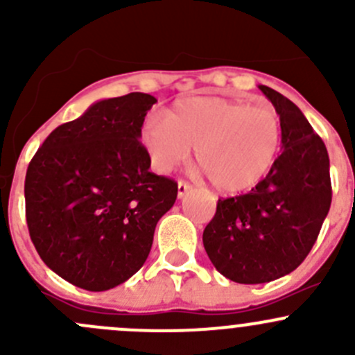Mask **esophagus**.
Segmentation results:
<instances>
[{
  "label": "esophagus",
  "mask_w": 355,
  "mask_h": 355,
  "mask_svg": "<svg viewBox=\"0 0 355 355\" xmlns=\"http://www.w3.org/2000/svg\"><path fill=\"white\" fill-rule=\"evenodd\" d=\"M189 192H192V187L189 184H185V182H178V192H177V196H178V199H184L185 196L189 194Z\"/></svg>",
  "instance_id": "34e87169"
}]
</instances>
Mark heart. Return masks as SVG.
Segmentation results:
<instances>
[{
    "mask_svg": "<svg viewBox=\"0 0 355 355\" xmlns=\"http://www.w3.org/2000/svg\"><path fill=\"white\" fill-rule=\"evenodd\" d=\"M284 139L280 114L270 105L241 99L192 96L175 101L164 120L151 121L141 135L153 166L161 173L191 157L221 194L250 191L277 163Z\"/></svg>",
    "mask_w": 355,
    "mask_h": 355,
    "instance_id": "b5f03b06",
    "label": "heart"
}]
</instances>
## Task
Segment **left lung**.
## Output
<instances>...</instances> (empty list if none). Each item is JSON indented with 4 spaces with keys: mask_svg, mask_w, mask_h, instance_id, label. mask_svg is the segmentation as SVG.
Segmentation results:
<instances>
[{
    "mask_svg": "<svg viewBox=\"0 0 355 355\" xmlns=\"http://www.w3.org/2000/svg\"><path fill=\"white\" fill-rule=\"evenodd\" d=\"M284 125L282 155L249 194L220 199L202 234L213 266L237 284L292 273L309 254L330 211V157L324 142L290 99L259 85Z\"/></svg>",
    "mask_w": 355,
    "mask_h": 355,
    "instance_id": "1",
    "label": "left lung"
}]
</instances>
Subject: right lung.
<instances>
[{
  "mask_svg": "<svg viewBox=\"0 0 355 355\" xmlns=\"http://www.w3.org/2000/svg\"><path fill=\"white\" fill-rule=\"evenodd\" d=\"M155 103L144 92L92 103L55 128L28 164V234L46 266L75 287L103 292L137 273L175 204L177 184L149 171L139 141Z\"/></svg>",
  "mask_w": 355,
  "mask_h": 355,
  "instance_id": "obj_1",
  "label": "right lung"
}]
</instances>
